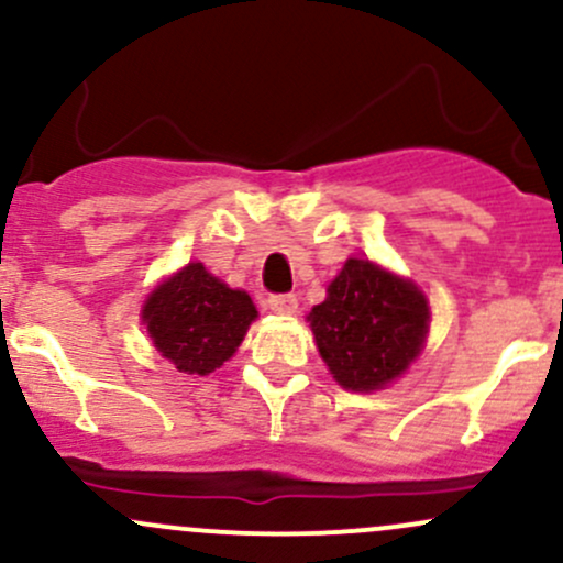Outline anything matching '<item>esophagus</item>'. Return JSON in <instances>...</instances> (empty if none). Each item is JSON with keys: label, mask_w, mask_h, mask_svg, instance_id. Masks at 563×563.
<instances>
[{"label": "esophagus", "mask_w": 563, "mask_h": 563, "mask_svg": "<svg viewBox=\"0 0 563 563\" xmlns=\"http://www.w3.org/2000/svg\"><path fill=\"white\" fill-rule=\"evenodd\" d=\"M267 307L275 314H294L296 307H299V301H296L294 294H275L267 299Z\"/></svg>", "instance_id": "1"}]
</instances>
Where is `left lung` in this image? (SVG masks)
<instances>
[{
	"label": "left lung",
	"instance_id": "obj_1",
	"mask_svg": "<svg viewBox=\"0 0 563 563\" xmlns=\"http://www.w3.org/2000/svg\"><path fill=\"white\" fill-rule=\"evenodd\" d=\"M307 320L333 379L372 393L398 379L422 352L430 305L411 280L368 258H347Z\"/></svg>",
	"mask_w": 563,
	"mask_h": 563
}]
</instances>
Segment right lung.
I'll list each match as a JSON object with an SVG mask.
<instances>
[{
    "instance_id": "obj_1",
    "label": "right lung",
    "mask_w": 563,
    "mask_h": 563,
    "mask_svg": "<svg viewBox=\"0 0 563 563\" xmlns=\"http://www.w3.org/2000/svg\"><path fill=\"white\" fill-rule=\"evenodd\" d=\"M256 314L249 294L191 262L154 288L141 320L159 355L178 372L208 376L234 355Z\"/></svg>"
}]
</instances>
